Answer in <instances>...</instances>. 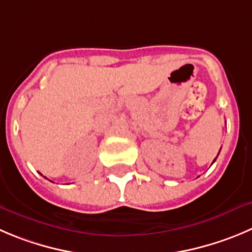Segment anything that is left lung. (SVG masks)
<instances>
[{
	"label": "left lung",
	"mask_w": 252,
	"mask_h": 252,
	"mask_svg": "<svg viewBox=\"0 0 252 252\" xmlns=\"http://www.w3.org/2000/svg\"><path fill=\"white\" fill-rule=\"evenodd\" d=\"M214 160H215V159H214Z\"/></svg>",
	"instance_id": "obj_1"
}]
</instances>
